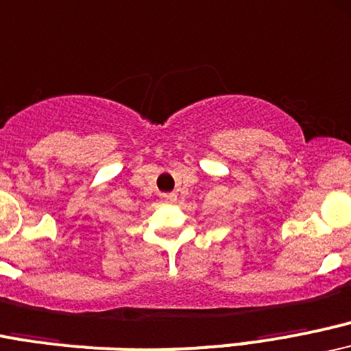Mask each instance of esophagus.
Listing matches in <instances>:
<instances>
[{
  "instance_id": "esophagus-1",
  "label": "esophagus",
  "mask_w": 351,
  "mask_h": 351,
  "mask_svg": "<svg viewBox=\"0 0 351 351\" xmlns=\"http://www.w3.org/2000/svg\"><path fill=\"white\" fill-rule=\"evenodd\" d=\"M160 199H162L164 202H176L177 195L174 194V192H171V194H162V197H160Z\"/></svg>"
}]
</instances>
